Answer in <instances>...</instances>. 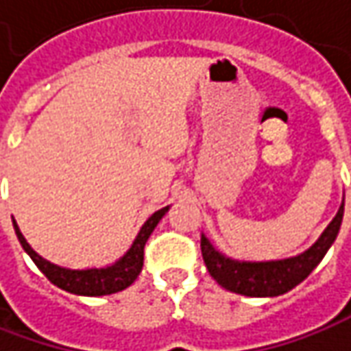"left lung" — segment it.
<instances>
[{
	"label": "left lung",
	"mask_w": 351,
	"mask_h": 351,
	"mask_svg": "<svg viewBox=\"0 0 351 351\" xmlns=\"http://www.w3.org/2000/svg\"><path fill=\"white\" fill-rule=\"evenodd\" d=\"M344 217V202L338 213L322 231L313 247L305 252L282 260H266V262H252V260H235L225 256L213 247L212 241L202 233V256L206 268L217 284L227 291L247 297H278L287 293L299 285L308 274L313 272L319 262L324 258L326 250L332 247L338 237L340 225Z\"/></svg>",
	"instance_id": "8db88e82"
}]
</instances>
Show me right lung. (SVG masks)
<instances>
[{
	"label": "right lung",
	"mask_w": 351,
	"mask_h": 351,
	"mask_svg": "<svg viewBox=\"0 0 351 351\" xmlns=\"http://www.w3.org/2000/svg\"><path fill=\"white\" fill-rule=\"evenodd\" d=\"M171 206H167L163 210H157L152 217L141 225L138 237L134 239L132 247L128 248L126 254L120 256L114 264L110 266H103V268H85V270H73V268H66V266H58L50 260L43 258L38 252H34V248L27 243V239L23 237L21 229H19L17 221L13 219V227L17 233L21 247L25 248V252L32 258V262L38 266V270L52 282L58 285L60 289H64L67 293L83 297H101L110 295V293H118L122 289H126L136 282V278L143 268V247L147 243V239L153 233V229L157 223L163 219V215L169 212Z\"/></svg>",
	"instance_id": "obj_1"
}]
</instances>
